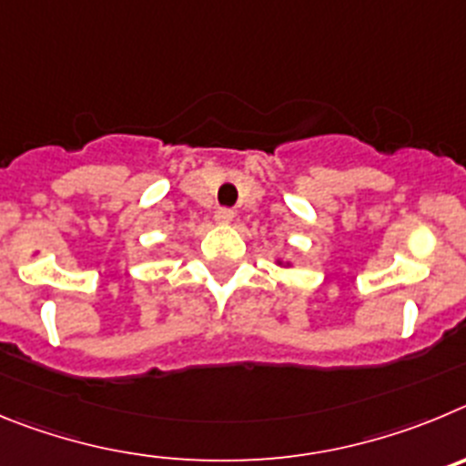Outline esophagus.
Segmentation results:
<instances>
[{"instance_id":"34e87169","label":"esophagus","mask_w":466,"mask_h":466,"mask_svg":"<svg viewBox=\"0 0 466 466\" xmlns=\"http://www.w3.org/2000/svg\"><path fill=\"white\" fill-rule=\"evenodd\" d=\"M234 220L232 208H218L216 211V223L218 225H229Z\"/></svg>"}]
</instances>
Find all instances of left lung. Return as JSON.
<instances>
[{
	"label": "left lung",
	"instance_id": "left-lung-1",
	"mask_svg": "<svg viewBox=\"0 0 466 466\" xmlns=\"http://www.w3.org/2000/svg\"><path fill=\"white\" fill-rule=\"evenodd\" d=\"M276 264H279V267H283V269H290L292 267L290 262H283V259H276Z\"/></svg>",
	"mask_w": 466,
	"mask_h": 466
}]
</instances>
